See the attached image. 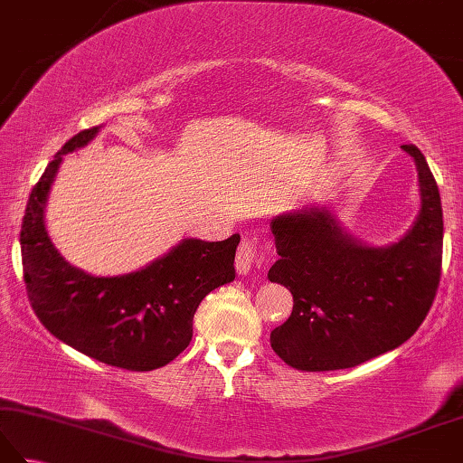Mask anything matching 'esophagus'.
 Wrapping results in <instances>:
<instances>
[{
    "instance_id": "esophagus-1",
    "label": "esophagus",
    "mask_w": 463,
    "mask_h": 463,
    "mask_svg": "<svg viewBox=\"0 0 463 463\" xmlns=\"http://www.w3.org/2000/svg\"><path fill=\"white\" fill-rule=\"evenodd\" d=\"M254 262H259L257 254V242L254 241H242L239 252H237V272L239 274H249L254 267Z\"/></svg>"
}]
</instances>
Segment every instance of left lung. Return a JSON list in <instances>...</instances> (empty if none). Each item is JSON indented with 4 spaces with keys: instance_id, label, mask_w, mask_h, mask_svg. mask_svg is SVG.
Here are the masks:
<instances>
[{
    "instance_id": "1",
    "label": "left lung",
    "mask_w": 463,
    "mask_h": 463,
    "mask_svg": "<svg viewBox=\"0 0 463 463\" xmlns=\"http://www.w3.org/2000/svg\"><path fill=\"white\" fill-rule=\"evenodd\" d=\"M418 169L421 206L411 229L370 247L342 229L328 206L274 216L279 260L269 280L292 292V314L270 332L288 366L354 368L402 346L430 312L441 274L444 214L434 175L416 145H402Z\"/></svg>"
}]
</instances>
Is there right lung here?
Segmentation results:
<instances>
[{"label": "right lung", "instance_id": "obj_1", "mask_svg": "<svg viewBox=\"0 0 463 463\" xmlns=\"http://www.w3.org/2000/svg\"><path fill=\"white\" fill-rule=\"evenodd\" d=\"M99 129L71 137L29 194L19 234L24 280L39 322L55 338L109 366L149 372L189 346L201 300L234 280L241 237L183 239L161 259L119 277H93L71 267L49 239L45 204L63 155L93 141Z\"/></svg>", "mask_w": 463, "mask_h": 463}]
</instances>
